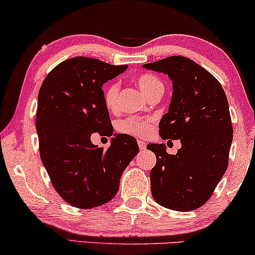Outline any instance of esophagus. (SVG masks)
Segmentation results:
<instances>
[{"mask_svg": "<svg viewBox=\"0 0 255 255\" xmlns=\"http://www.w3.org/2000/svg\"><path fill=\"white\" fill-rule=\"evenodd\" d=\"M138 146L140 149H145L146 148V142L144 140H138Z\"/></svg>", "mask_w": 255, "mask_h": 255, "instance_id": "obj_1", "label": "esophagus"}]
</instances>
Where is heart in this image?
Returning <instances> with one entry per match:
<instances>
[{"label":"heart","mask_w":255,"mask_h":255,"mask_svg":"<svg viewBox=\"0 0 255 255\" xmlns=\"http://www.w3.org/2000/svg\"><path fill=\"white\" fill-rule=\"evenodd\" d=\"M137 83L147 99L155 94H162L163 83L158 76L152 73H144L137 78ZM118 95H120V83L113 81L104 88L103 101L107 109L115 111L118 106ZM153 120L151 117H128L118 121L116 130L121 133L135 135V137H147L152 131Z\"/></svg>","instance_id":"heart-1"}]
</instances>
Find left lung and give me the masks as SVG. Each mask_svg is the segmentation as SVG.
Listing matches in <instances>:
<instances>
[{"mask_svg":"<svg viewBox=\"0 0 255 255\" xmlns=\"http://www.w3.org/2000/svg\"><path fill=\"white\" fill-rule=\"evenodd\" d=\"M142 67L173 81L159 133L163 140L180 139L182 145L175 155L168 154L163 144L147 145L156 156L149 173L152 196L170 210H195L211 197L228 168L233 135L228 99L211 73L182 55Z\"/></svg>","mask_w":255,"mask_h":255,"instance_id":"obj_1","label":"left lung"}]
</instances>
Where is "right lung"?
<instances>
[{
  "instance_id": "obj_1",
  "label": "right lung",
  "mask_w": 255,
  "mask_h": 255,
  "mask_svg": "<svg viewBox=\"0 0 255 255\" xmlns=\"http://www.w3.org/2000/svg\"><path fill=\"white\" fill-rule=\"evenodd\" d=\"M127 68L75 57L52 69L40 87L36 128L41 161L57 193L75 208L113 200L122 174L139 151L128 134H114L108 149L90 140L95 132L113 135L102 86Z\"/></svg>"
}]
</instances>
